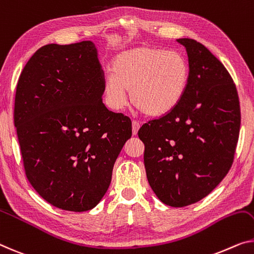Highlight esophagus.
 Returning a JSON list of instances; mask_svg holds the SVG:
<instances>
[{"instance_id": "obj_1", "label": "esophagus", "mask_w": 254, "mask_h": 254, "mask_svg": "<svg viewBox=\"0 0 254 254\" xmlns=\"http://www.w3.org/2000/svg\"><path fill=\"white\" fill-rule=\"evenodd\" d=\"M139 127H140V123L138 121H132V133H133V135L138 133Z\"/></svg>"}]
</instances>
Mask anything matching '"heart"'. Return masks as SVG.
Wrapping results in <instances>:
<instances>
[{
  "mask_svg": "<svg viewBox=\"0 0 254 254\" xmlns=\"http://www.w3.org/2000/svg\"><path fill=\"white\" fill-rule=\"evenodd\" d=\"M189 68L177 51L141 45L122 52L113 62V73L105 78L104 91L112 108L131 104L147 116L158 117L175 109L186 92Z\"/></svg>",
  "mask_w": 254,
  "mask_h": 254,
  "instance_id": "heart-1",
  "label": "heart"
}]
</instances>
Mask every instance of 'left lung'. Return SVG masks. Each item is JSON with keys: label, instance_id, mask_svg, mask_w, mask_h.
<instances>
[{"label": "left lung", "instance_id": "left-lung-1", "mask_svg": "<svg viewBox=\"0 0 254 254\" xmlns=\"http://www.w3.org/2000/svg\"><path fill=\"white\" fill-rule=\"evenodd\" d=\"M189 78L179 105L139 128L148 183L166 205L183 207L205 197L232 168L241 127L235 83L220 60L191 39Z\"/></svg>", "mask_w": 254, "mask_h": 254}]
</instances>
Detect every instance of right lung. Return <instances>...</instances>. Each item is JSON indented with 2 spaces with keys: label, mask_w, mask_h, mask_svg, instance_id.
<instances>
[{
  "label": "right lung",
  "mask_w": 254,
  "mask_h": 254,
  "mask_svg": "<svg viewBox=\"0 0 254 254\" xmlns=\"http://www.w3.org/2000/svg\"><path fill=\"white\" fill-rule=\"evenodd\" d=\"M105 75L91 41L48 44L18 79L13 122L26 177L62 210L93 209L111 185L132 123L103 104Z\"/></svg>",
  "instance_id": "add662e5"
}]
</instances>
